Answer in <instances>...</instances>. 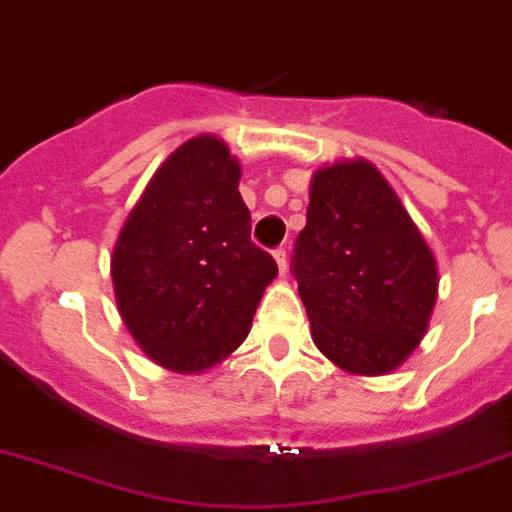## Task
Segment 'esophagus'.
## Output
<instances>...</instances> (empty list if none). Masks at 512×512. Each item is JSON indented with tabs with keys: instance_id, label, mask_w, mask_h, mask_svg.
<instances>
[{
	"instance_id": "esophagus-1",
	"label": "esophagus",
	"mask_w": 512,
	"mask_h": 512,
	"mask_svg": "<svg viewBox=\"0 0 512 512\" xmlns=\"http://www.w3.org/2000/svg\"><path fill=\"white\" fill-rule=\"evenodd\" d=\"M273 257H275V262H278V270H281V275H286V270H288V252H286V247H278V250L273 252Z\"/></svg>"
}]
</instances>
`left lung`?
<instances>
[{"instance_id":"obj_1","label":"left lung","mask_w":512,"mask_h":512,"mask_svg":"<svg viewBox=\"0 0 512 512\" xmlns=\"http://www.w3.org/2000/svg\"><path fill=\"white\" fill-rule=\"evenodd\" d=\"M293 275L314 345L355 376L397 371L428 332L438 299L428 242L366 159L311 175Z\"/></svg>"}]
</instances>
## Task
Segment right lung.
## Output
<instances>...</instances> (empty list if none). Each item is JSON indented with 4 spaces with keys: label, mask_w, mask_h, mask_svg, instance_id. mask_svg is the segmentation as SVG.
I'll return each instance as SVG.
<instances>
[{
    "label": "right lung",
    "mask_w": 512,
    "mask_h": 512,
    "mask_svg": "<svg viewBox=\"0 0 512 512\" xmlns=\"http://www.w3.org/2000/svg\"><path fill=\"white\" fill-rule=\"evenodd\" d=\"M242 167L203 133L177 146L128 213L110 257L115 301L133 340L175 373H203L250 335L278 275L250 239Z\"/></svg>",
    "instance_id": "right-lung-1"
}]
</instances>
